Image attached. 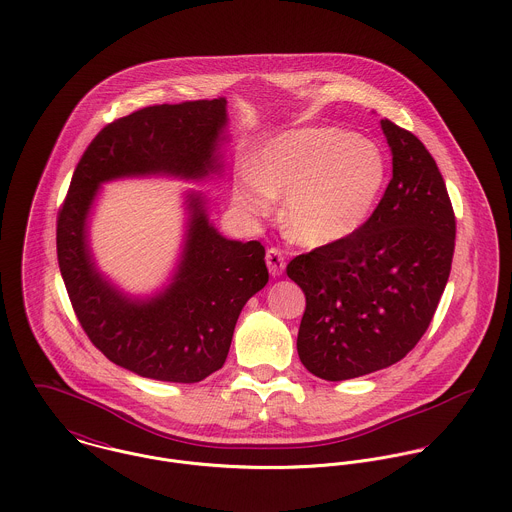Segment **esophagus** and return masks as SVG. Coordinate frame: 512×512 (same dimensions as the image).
Wrapping results in <instances>:
<instances>
[{
  "label": "esophagus",
  "mask_w": 512,
  "mask_h": 512,
  "mask_svg": "<svg viewBox=\"0 0 512 512\" xmlns=\"http://www.w3.org/2000/svg\"><path fill=\"white\" fill-rule=\"evenodd\" d=\"M266 264H268V270L274 278H280L286 270V256L280 248H268L266 252Z\"/></svg>",
  "instance_id": "34e87169"
}]
</instances>
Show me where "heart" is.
Here are the masks:
<instances>
[{
	"instance_id": "b5f03b06",
	"label": "heart",
	"mask_w": 512,
	"mask_h": 512,
	"mask_svg": "<svg viewBox=\"0 0 512 512\" xmlns=\"http://www.w3.org/2000/svg\"><path fill=\"white\" fill-rule=\"evenodd\" d=\"M388 163L374 142L339 128L311 126L278 134L252 151L234 173L232 199L256 219L284 199L288 236L307 248L355 236L378 207Z\"/></svg>"
}]
</instances>
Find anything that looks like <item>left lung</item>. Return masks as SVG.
I'll list each match as a JSON object with an SVG mask.
<instances>
[{"instance_id":"8db88e82","label":"left lung","mask_w":512,"mask_h":512,"mask_svg":"<svg viewBox=\"0 0 512 512\" xmlns=\"http://www.w3.org/2000/svg\"><path fill=\"white\" fill-rule=\"evenodd\" d=\"M380 128L392 179L370 220L349 240L288 264L305 293L297 355L331 382L404 359L426 333L451 270L455 217L438 165L414 134L390 120Z\"/></svg>"}]
</instances>
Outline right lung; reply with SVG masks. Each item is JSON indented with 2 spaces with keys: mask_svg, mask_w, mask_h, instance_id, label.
I'll list each match as a JSON object with an SVG mask.
<instances>
[{
  "mask_svg": "<svg viewBox=\"0 0 512 512\" xmlns=\"http://www.w3.org/2000/svg\"><path fill=\"white\" fill-rule=\"evenodd\" d=\"M226 126L224 98L149 106L112 122L80 157L59 213V268L82 329L106 359L144 378L191 384L224 365L242 307L268 284L266 250L222 236L205 195L187 191L183 244L167 284L132 295L96 264L92 209L110 181L220 177Z\"/></svg>",
  "mask_w": 512,
  "mask_h": 512,
  "instance_id": "1",
  "label": "right lung"
}]
</instances>
